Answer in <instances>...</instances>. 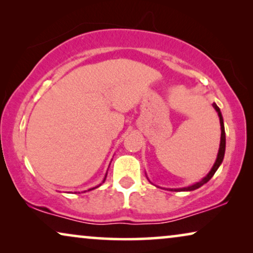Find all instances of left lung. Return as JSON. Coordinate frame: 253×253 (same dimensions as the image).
I'll return each mask as SVG.
<instances>
[{
    "instance_id": "8db88e82",
    "label": "left lung",
    "mask_w": 253,
    "mask_h": 253,
    "mask_svg": "<svg viewBox=\"0 0 253 253\" xmlns=\"http://www.w3.org/2000/svg\"><path fill=\"white\" fill-rule=\"evenodd\" d=\"M214 108L219 114V117H220V126H221V141H220V148H219V153H217V158H216V161L215 164H214L213 168L211 169V171L207 174V176H205L202 181L196 183V184H193L191 186H188V188H182V189H175V191H192V190H196L200 188V186L205 184L210 181L211 178L213 177V175L215 174V171L217 170V168L220 167L221 162L223 160V157H224V151H226V132H224V126H223V119H222V115H221V112L219 109V107L216 105H214Z\"/></svg>"
}]
</instances>
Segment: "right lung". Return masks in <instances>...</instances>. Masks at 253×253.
I'll list each match as a JSON object with an SVG mask.
<instances>
[{
	"mask_svg": "<svg viewBox=\"0 0 253 253\" xmlns=\"http://www.w3.org/2000/svg\"><path fill=\"white\" fill-rule=\"evenodd\" d=\"M89 190H92V189H89Z\"/></svg>",
	"mask_w": 253,
	"mask_h": 253,
	"instance_id": "add662e5",
	"label": "right lung"
}]
</instances>
